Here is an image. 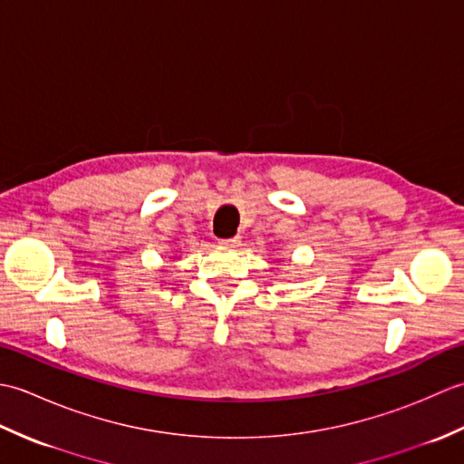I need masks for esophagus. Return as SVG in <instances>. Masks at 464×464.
<instances>
[{"mask_svg": "<svg viewBox=\"0 0 464 464\" xmlns=\"http://www.w3.org/2000/svg\"><path fill=\"white\" fill-rule=\"evenodd\" d=\"M219 243L223 245V247H239V245H241V237H239V235H235V237L221 239Z\"/></svg>", "mask_w": 464, "mask_h": 464, "instance_id": "esophagus-1", "label": "esophagus"}]
</instances>
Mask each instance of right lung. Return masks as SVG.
<instances>
[{
	"label": "right lung",
	"instance_id": "add662e5",
	"mask_svg": "<svg viewBox=\"0 0 464 464\" xmlns=\"http://www.w3.org/2000/svg\"><path fill=\"white\" fill-rule=\"evenodd\" d=\"M173 259H177V255H175V257H173Z\"/></svg>",
	"mask_w": 464,
	"mask_h": 464
}]
</instances>
